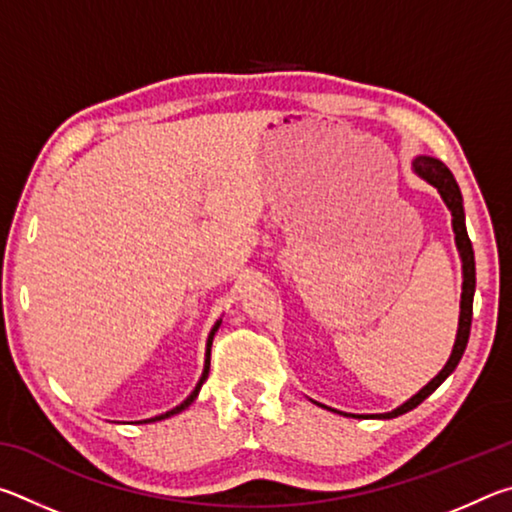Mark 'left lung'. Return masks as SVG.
I'll list each match as a JSON object with an SVG mask.
<instances>
[{
  "label": "left lung",
  "mask_w": 512,
  "mask_h": 512,
  "mask_svg": "<svg viewBox=\"0 0 512 512\" xmlns=\"http://www.w3.org/2000/svg\"><path fill=\"white\" fill-rule=\"evenodd\" d=\"M413 169L420 178L427 180L429 185L438 189V194L443 196L445 205L452 212V228L456 235V248L461 253V262H463V293H461V316H458V332H456V341H454V350L449 354V359L445 363V368L433 377L422 391L415 393L411 400H406L402 406L388 411V413H375V415H352V418H397L406 411H411L418 406L420 402L427 400V397L436 391V388L443 384V381L452 375L456 370L458 361H461L463 352L467 348V339H470V327H472V302H474V289H476V268H474V250H472V241L467 237V228H465V210H463V196L461 189H458L456 180L452 176V171L445 167V162H440L436 158H429V155H418L413 160ZM323 406V404H320ZM327 409V406H325ZM334 411V409H329ZM348 415V413H343Z\"/></svg>",
  "instance_id": "obj_1"
}]
</instances>
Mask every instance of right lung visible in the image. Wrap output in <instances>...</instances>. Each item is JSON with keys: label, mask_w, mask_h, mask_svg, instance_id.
<instances>
[{"label": "right lung", "mask_w": 512, "mask_h": 512, "mask_svg": "<svg viewBox=\"0 0 512 512\" xmlns=\"http://www.w3.org/2000/svg\"><path fill=\"white\" fill-rule=\"evenodd\" d=\"M219 325H221V320H216L214 323V327H212V332H210V336H207V348H205V366H203V375H201V379H198V384H196V388L192 393H189V397L187 400L183 402V404H178L176 409H171V411H167V413H162V415H155V418H149V420H144V422H158V420H164V418H171V415H176V413H180V411H185L189 404H192L194 400H196V395H198V391H201V386L205 384V379H207V375H210V352H212V339H214V334H216V329H219Z\"/></svg>", "instance_id": "add662e5"}]
</instances>
